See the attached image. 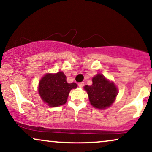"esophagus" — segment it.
Returning <instances> with one entry per match:
<instances>
[{
	"instance_id": "1",
	"label": "esophagus",
	"mask_w": 152,
	"mask_h": 152,
	"mask_svg": "<svg viewBox=\"0 0 152 152\" xmlns=\"http://www.w3.org/2000/svg\"><path fill=\"white\" fill-rule=\"evenodd\" d=\"M84 86V82H80L78 84V86L80 87V88H82Z\"/></svg>"
}]
</instances>
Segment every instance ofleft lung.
Listing matches in <instances>:
<instances>
[{"label":"left lung","instance_id":"8db88e82","mask_svg":"<svg viewBox=\"0 0 152 152\" xmlns=\"http://www.w3.org/2000/svg\"><path fill=\"white\" fill-rule=\"evenodd\" d=\"M92 81V85L84 86L91 105L99 109L110 107L118 94V89L115 84L108 81L102 74H97Z\"/></svg>","mask_w":152,"mask_h":152}]
</instances>
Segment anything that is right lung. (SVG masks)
<instances>
[{"label":"right lung","mask_w":152,"mask_h":152,"mask_svg":"<svg viewBox=\"0 0 152 152\" xmlns=\"http://www.w3.org/2000/svg\"><path fill=\"white\" fill-rule=\"evenodd\" d=\"M75 83H68L64 72L46 74L39 84V92L41 99L50 107H59L66 102L70 91L77 88Z\"/></svg>","instance_id":"add662e5"}]
</instances>
